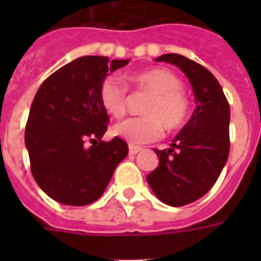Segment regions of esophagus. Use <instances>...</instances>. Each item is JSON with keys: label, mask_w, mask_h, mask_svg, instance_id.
Returning a JSON list of instances; mask_svg holds the SVG:
<instances>
[{"label": "esophagus", "mask_w": 261, "mask_h": 261, "mask_svg": "<svg viewBox=\"0 0 261 261\" xmlns=\"http://www.w3.org/2000/svg\"><path fill=\"white\" fill-rule=\"evenodd\" d=\"M141 149H142L141 147H137V145H130V147H128V153H130V155H137V153L140 152Z\"/></svg>", "instance_id": "obj_1"}]
</instances>
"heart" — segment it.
Returning <instances> with one entry per match:
<instances>
[{
    "mask_svg": "<svg viewBox=\"0 0 261 261\" xmlns=\"http://www.w3.org/2000/svg\"><path fill=\"white\" fill-rule=\"evenodd\" d=\"M131 84L140 91L151 93L144 103V116L128 117L113 125L114 136L133 145L158 140L168 130H177L185 124L190 113V100L181 88L179 76L168 68H151L131 76ZM128 88L120 76H105L99 86V102L114 117H121L127 108Z\"/></svg>",
    "mask_w": 261,
    "mask_h": 261,
    "instance_id": "obj_1",
    "label": "heart"
}]
</instances>
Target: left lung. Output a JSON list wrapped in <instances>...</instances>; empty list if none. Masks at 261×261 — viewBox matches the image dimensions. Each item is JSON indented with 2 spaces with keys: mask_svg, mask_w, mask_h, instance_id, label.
I'll list each match as a JSON object with an SVG mask.
<instances>
[{
  "mask_svg": "<svg viewBox=\"0 0 261 261\" xmlns=\"http://www.w3.org/2000/svg\"><path fill=\"white\" fill-rule=\"evenodd\" d=\"M156 61L176 65L186 74L196 96V110L169 149H156L158 168L147 176L159 200L172 207L194 202L218 180L229 155V103L217 78L205 67L180 54Z\"/></svg>",
  "mask_w": 261,
  "mask_h": 261,
  "instance_id": "1",
  "label": "left lung"
}]
</instances>
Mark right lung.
I'll use <instances>...</instances> for the list:
<instances>
[{
	"mask_svg": "<svg viewBox=\"0 0 261 261\" xmlns=\"http://www.w3.org/2000/svg\"><path fill=\"white\" fill-rule=\"evenodd\" d=\"M127 64L128 60L84 56L57 69L39 88L25 142L32 175L56 201L76 207L96 201L127 156L124 140L102 141L110 119L99 102L103 78Z\"/></svg>",
	"mask_w": 261,
	"mask_h": 261,
	"instance_id": "obj_1",
	"label": "right lung"
}]
</instances>
